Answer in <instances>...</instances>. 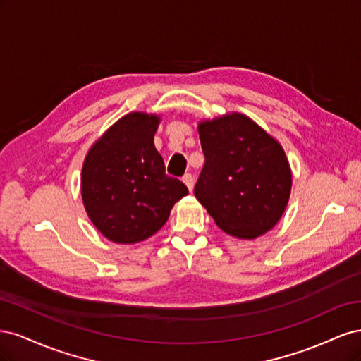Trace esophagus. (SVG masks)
<instances>
[{"label":"esophagus","instance_id":"esophagus-1","mask_svg":"<svg viewBox=\"0 0 361 361\" xmlns=\"http://www.w3.org/2000/svg\"><path fill=\"white\" fill-rule=\"evenodd\" d=\"M182 180H183L185 185H187L188 190L192 191V187H194V178H192V174H191V173H185Z\"/></svg>","mask_w":361,"mask_h":361}]
</instances>
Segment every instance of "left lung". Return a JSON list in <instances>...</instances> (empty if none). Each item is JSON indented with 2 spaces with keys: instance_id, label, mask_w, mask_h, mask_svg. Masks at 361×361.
<instances>
[{
  "instance_id": "1",
  "label": "left lung",
  "mask_w": 361,
  "mask_h": 361,
  "mask_svg": "<svg viewBox=\"0 0 361 361\" xmlns=\"http://www.w3.org/2000/svg\"><path fill=\"white\" fill-rule=\"evenodd\" d=\"M204 166L194 194L226 233L255 239L285 212L292 174L277 141L244 114L199 126Z\"/></svg>"
}]
</instances>
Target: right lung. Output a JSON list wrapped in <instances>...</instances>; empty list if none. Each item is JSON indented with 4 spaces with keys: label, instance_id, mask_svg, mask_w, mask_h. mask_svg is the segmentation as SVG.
I'll return each mask as SVG.
<instances>
[{
    "label": "right lung",
    "instance_id": "1",
    "mask_svg": "<svg viewBox=\"0 0 361 361\" xmlns=\"http://www.w3.org/2000/svg\"><path fill=\"white\" fill-rule=\"evenodd\" d=\"M159 118L130 113L96 141L82 166L81 192L92 223L105 238L134 244L166 224L173 204L188 194L167 176L154 145Z\"/></svg>",
    "mask_w": 361,
    "mask_h": 361
}]
</instances>
